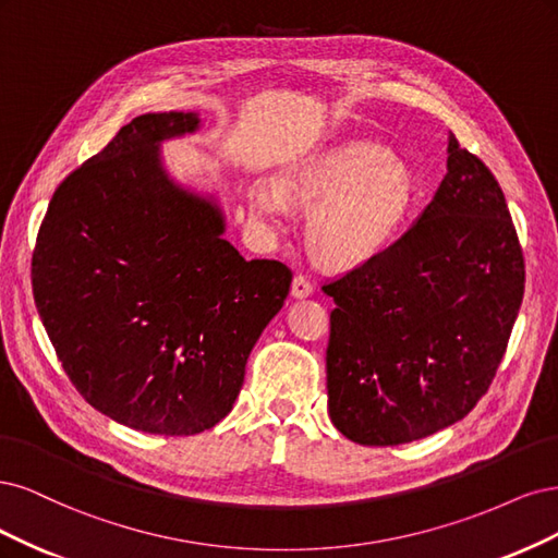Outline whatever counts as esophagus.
Returning a JSON list of instances; mask_svg holds the SVG:
<instances>
[{
  "mask_svg": "<svg viewBox=\"0 0 558 558\" xmlns=\"http://www.w3.org/2000/svg\"><path fill=\"white\" fill-rule=\"evenodd\" d=\"M313 294V284H311V280L305 278V276H294V280H292V296L294 299H308Z\"/></svg>",
  "mask_w": 558,
  "mask_h": 558,
  "instance_id": "obj_1",
  "label": "esophagus"
}]
</instances>
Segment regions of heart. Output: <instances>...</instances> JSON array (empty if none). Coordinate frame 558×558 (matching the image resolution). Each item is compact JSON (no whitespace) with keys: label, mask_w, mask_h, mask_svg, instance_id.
Listing matches in <instances>:
<instances>
[{"label":"heart","mask_w":558,"mask_h":558,"mask_svg":"<svg viewBox=\"0 0 558 558\" xmlns=\"http://www.w3.org/2000/svg\"><path fill=\"white\" fill-rule=\"evenodd\" d=\"M287 199L314 206L313 255L333 268L371 262L397 236L415 199V183L399 159L371 141H345L284 169L280 181H255L250 206L259 220L282 225Z\"/></svg>","instance_id":"1"}]
</instances>
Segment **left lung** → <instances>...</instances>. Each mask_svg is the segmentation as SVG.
Returning a JSON list of instances; mask_svg holds the SVG:
<instances>
[{
    "instance_id": "1",
    "label": "left lung",
    "mask_w": 558,
    "mask_h": 558,
    "mask_svg": "<svg viewBox=\"0 0 558 558\" xmlns=\"http://www.w3.org/2000/svg\"><path fill=\"white\" fill-rule=\"evenodd\" d=\"M333 426L359 445H403L463 420L489 389L524 296L506 196L447 138V173L403 236L322 287Z\"/></svg>"
}]
</instances>
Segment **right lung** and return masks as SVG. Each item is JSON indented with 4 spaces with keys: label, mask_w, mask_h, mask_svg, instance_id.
<instances>
[{
    "label": "right lung",
    "mask_w": 558,
    "mask_h": 558,
    "mask_svg": "<svg viewBox=\"0 0 558 558\" xmlns=\"http://www.w3.org/2000/svg\"><path fill=\"white\" fill-rule=\"evenodd\" d=\"M199 113H146L56 190L32 259L39 317L69 380L101 415L194 436L229 415L292 271L247 262L215 194L175 183L161 143Z\"/></svg>",
    "instance_id": "1"
}]
</instances>
